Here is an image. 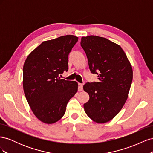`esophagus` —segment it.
<instances>
[{
  "label": "esophagus",
  "instance_id": "34e87169",
  "mask_svg": "<svg viewBox=\"0 0 153 153\" xmlns=\"http://www.w3.org/2000/svg\"><path fill=\"white\" fill-rule=\"evenodd\" d=\"M78 90L80 91H82L83 90V84H80V83L78 84Z\"/></svg>",
  "mask_w": 153,
  "mask_h": 153
}]
</instances>
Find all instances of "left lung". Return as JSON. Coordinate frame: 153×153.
<instances>
[{"label":"left lung","instance_id":"obj_1","mask_svg":"<svg viewBox=\"0 0 153 153\" xmlns=\"http://www.w3.org/2000/svg\"><path fill=\"white\" fill-rule=\"evenodd\" d=\"M80 45L91 73L99 79L83 87L89 95L84 105L85 112L97 123L108 122L126 103L133 80L131 65L122 48L106 38L82 37Z\"/></svg>","mask_w":153,"mask_h":153}]
</instances>
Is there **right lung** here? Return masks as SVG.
<instances>
[{"label": "right lung", "instance_id": "1", "mask_svg": "<svg viewBox=\"0 0 153 153\" xmlns=\"http://www.w3.org/2000/svg\"><path fill=\"white\" fill-rule=\"evenodd\" d=\"M78 38L66 35L45 41L30 53L23 68L25 98L35 116L53 124L65 114L66 105L78 91L75 81L61 79L68 70V55Z\"/></svg>", "mask_w": 153, "mask_h": 153}]
</instances>
